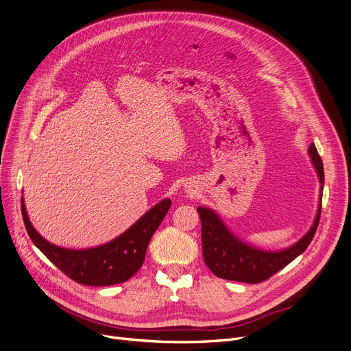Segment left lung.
<instances>
[{"label": "left lung", "instance_id": "obj_1", "mask_svg": "<svg viewBox=\"0 0 351 351\" xmlns=\"http://www.w3.org/2000/svg\"><path fill=\"white\" fill-rule=\"evenodd\" d=\"M308 155L317 171L319 185H322L319 189L323 191V160L319 158L314 143H311L308 147ZM322 197L323 192H319L317 215L310 231L294 245L281 251H263L248 245V243L242 242L228 230L221 218L212 209L202 206L196 208L202 223V254L205 264L217 277L223 280L248 284H256L268 280L274 274H277L285 265L294 261L310 245L317 231L319 215H322Z\"/></svg>", "mask_w": 351, "mask_h": 351}]
</instances>
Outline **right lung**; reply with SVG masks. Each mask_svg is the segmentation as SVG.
<instances>
[{
    "label": "right lung",
    "instance_id": "obj_1",
    "mask_svg": "<svg viewBox=\"0 0 351 351\" xmlns=\"http://www.w3.org/2000/svg\"><path fill=\"white\" fill-rule=\"evenodd\" d=\"M171 205V199L160 201L149 209L139 221H136L126 232L100 247L67 250L53 245L34 230L28 219L24 199L21 197L24 225L34 245L69 278L91 287L125 282L139 271L145 261L149 241L158 230Z\"/></svg>",
    "mask_w": 351,
    "mask_h": 351
}]
</instances>
